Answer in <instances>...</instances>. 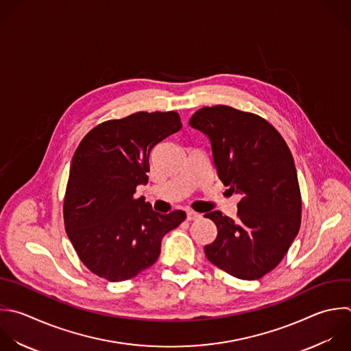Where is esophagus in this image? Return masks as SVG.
Returning <instances> with one entry per match:
<instances>
[{
  "label": "esophagus",
  "mask_w": 351,
  "mask_h": 351,
  "mask_svg": "<svg viewBox=\"0 0 351 351\" xmlns=\"http://www.w3.org/2000/svg\"><path fill=\"white\" fill-rule=\"evenodd\" d=\"M197 218H200V214H197V213H195V211H188V213H186V219H188V221H195V219H197Z\"/></svg>",
  "instance_id": "esophagus-1"
}]
</instances>
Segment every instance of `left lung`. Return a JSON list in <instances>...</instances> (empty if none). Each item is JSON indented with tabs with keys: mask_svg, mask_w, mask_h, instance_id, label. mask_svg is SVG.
I'll return each mask as SVG.
<instances>
[{
	"mask_svg": "<svg viewBox=\"0 0 351 351\" xmlns=\"http://www.w3.org/2000/svg\"><path fill=\"white\" fill-rule=\"evenodd\" d=\"M189 125L208 137L219 180L241 196L236 219L221 211L204 215L218 230L204 254L233 277L261 278L299 232L302 200L292 154L263 118L228 106L203 107Z\"/></svg>",
	"mask_w": 351,
	"mask_h": 351,
	"instance_id": "left-lung-1",
	"label": "left lung"
}]
</instances>
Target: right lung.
<instances>
[{
  "label": "right lung",
  "instance_id": "obj_1",
  "mask_svg": "<svg viewBox=\"0 0 351 351\" xmlns=\"http://www.w3.org/2000/svg\"><path fill=\"white\" fill-rule=\"evenodd\" d=\"M182 128L180 115L136 112L100 123L78 145L64 197V226L84 265L108 281H123L152 266L163 236L186 217L160 214L136 188L148 182L156 144Z\"/></svg>",
  "mask_w": 351,
  "mask_h": 351
}]
</instances>
